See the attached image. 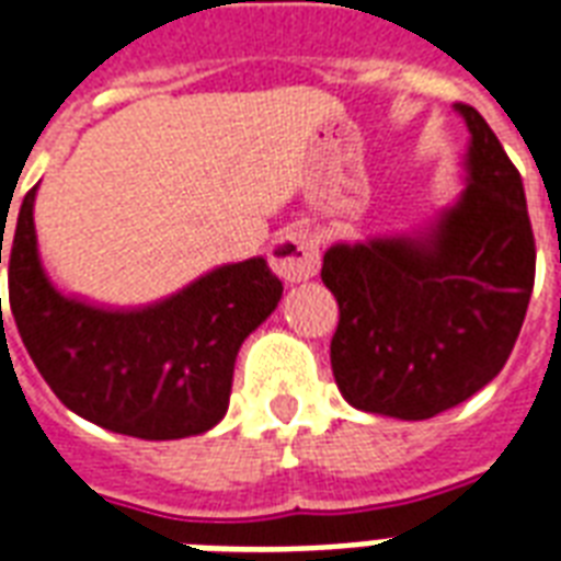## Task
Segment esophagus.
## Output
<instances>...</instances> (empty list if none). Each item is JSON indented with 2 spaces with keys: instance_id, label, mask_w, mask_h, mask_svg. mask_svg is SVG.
<instances>
[{
  "instance_id": "esophagus-1",
  "label": "esophagus",
  "mask_w": 561,
  "mask_h": 561,
  "mask_svg": "<svg viewBox=\"0 0 561 561\" xmlns=\"http://www.w3.org/2000/svg\"><path fill=\"white\" fill-rule=\"evenodd\" d=\"M267 259L270 267L276 270L285 282L312 279L318 273V264H321L318 238L309 226L285 228L279 238L270 243Z\"/></svg>"
}]
</instances>
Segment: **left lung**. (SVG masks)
I'll list each match as a JSON object with an SVG mask.
<instances>
[{
  "mask_svg": "<svg viewBox=\"0 0 561 561\" xmlns=\"http://www.w3.org/2000/svg\"><path fill=\"white\" fill-rule=\"evenodd\" d=\"M467 190L416 238L335 243L321 267L339 302L330 342L347 404L431 419L500 375L535 285L524 181L496 133L467 103Z\"/></svg>",
  "mask_w": 561,
  "mask_h": 561,
  "instance_id": "obj_1",
  "label": "left lung"
}]
</instances>
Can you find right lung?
<instances>
[{
  "label": "right lung",
  "mask_w": 561,
  "mask_h": 561,
  "mask_svg": "<svg viewBox=\"0 0 561 561\" xmlns=\"http://www.w3.org/2000/svg\"><path fill=\"white\" fill-rule=\"evenodd\" d=\"M32 186L8 243V300L32 363L61 404L115 434L181 439L226 416L243 339L282 297L264 259L205 273L145 309H103L53 288L37 259ZM5 219V217H2ZM0 234V264H2ZM2 321V300H0Z\"/></svg>",
  "instance_id": "add662e5"
}]
</instances>
